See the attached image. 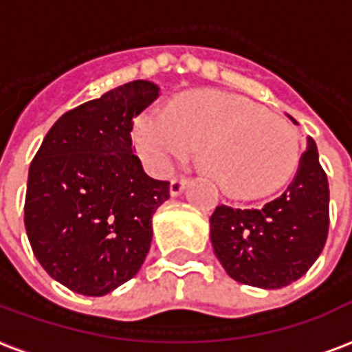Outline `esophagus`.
Segmentation results:
<instances>
[{
    "mask_svg": "<svg viewBox=\"0 0 352 352\" xmlns=\"http://www.w3.org/2000/svg\"><path fill=\"white\" fill-rule=\"evenodd\" d=\"M188 186V179H173L170 182V194L171 197H177V195L182 194V190Z\"/></svg>",
    "mask_w": 352,
    "mask_h": 352,
    "instance_id": "obj_1",
    "label": "esophagus"
}]
</instances>
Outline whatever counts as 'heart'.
<instances>
[{"mask_svg":"<svg viewBox=\"0 0 352 352\" xmlns=\"http://www.w3.org/2000/svg\"><path fill=\"white\" fill-rule=\"evenodd\" d=\"M133 140L142 162L157 175L201 146L206 173L234 197L272 194L299 157L297 131L284 118L218 90L188 92L170 109H147L134 123Z\"/></svg>","mask_w":352,"mask_h":352,"instance_id":"obj_1","label":"heart"}]
</instances>
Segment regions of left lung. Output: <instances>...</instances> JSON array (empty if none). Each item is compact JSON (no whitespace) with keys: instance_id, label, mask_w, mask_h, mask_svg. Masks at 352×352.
<instances>
[{"instance_id":"obj_1","label":"left lung","mask_w":352,"mask_h":352,"mask_svg":"<svg viewBox=\"0 0 352 352\" xmlns=\"http://www.w3.org/2000/svg\"><path fill=\"white\" fill-rule=\"evenodd\" d=\"M327 234L329 181L312 138L297 173L275 199L262 208L219 205L210 216L212 248L225 272L264 289L301 278L325 248Z\"/></svg>"}]
</instances>
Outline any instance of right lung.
I'll use <instances>...</instances> for the list:
<instances>
[{"mask_svg":"<svg viewBox=\"0 0 352 352\" xmlns=\"http://www.w3.org/2000/svg\"><path fill=\"white\" fill-rule=\"evenodd\" d=\"M133 80L58 118L34 155L25 194V230L50 277L101 297L140 272L151 218L170 197L133 153V120L158 98Z\"/></svg>","mask_w":352,"mask_h":352,"instance_id":"1","label":"right lung"}]
</instances>
